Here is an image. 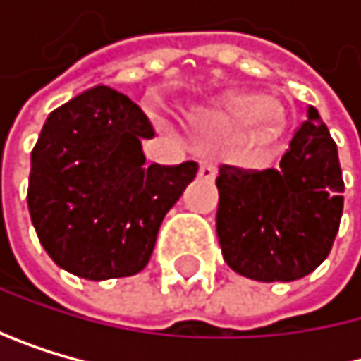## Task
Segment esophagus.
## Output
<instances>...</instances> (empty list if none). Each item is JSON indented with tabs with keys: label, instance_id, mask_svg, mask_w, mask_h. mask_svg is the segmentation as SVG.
<instances>
[{
	"label": "esophagus",
	"instance_id": "1",
	"mask_svg": "<svg viewBox=\"0 0 361 361\" xmlns=\"http://www.w3.org/2000/svg\"><path fill=\"white\" fill-rule=\"evenodd\" d=\"M199 177L207 179V182H212V179L216 177V164L210 162V160H203L201 166H199Z\"/></svg>",
	"mask_w": 361,
	"mask_h": 361
}]
</instances>
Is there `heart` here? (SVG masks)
Returning a JSON list of instances; mask_svg holds the SVG:
<instances>
[{"mask_svg": "<svg viewBox=\"0 0 361 361\" xmlns=\"http://www.w3.org/2000/svg\"><path fill=\"white\" fill-rule=\"evenodd\" d=\"M192 123L219 134H240L253 147L275 142L286 128V110L279 102L259 92H231L192 112Z\"/></svg>", "mask_w": 361, "mask_h": 361, "instance_id": "obj_1", "label": "heart"}]
</instances>
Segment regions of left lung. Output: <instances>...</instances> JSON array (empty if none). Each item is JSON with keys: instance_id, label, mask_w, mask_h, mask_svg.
I'll list each match as a JSON object with an SVG mask.
<instances>
[{"instance_id": "1", "label": "left lung", "mask_w": 361, "mask_h": 361, "mask_svg": "<svg viewBox=\"0 0 361 361\" xmlns=\"http://www.w3.org/2000/svg\"><path fill=\"white\" fill-rule=\"evenodd\" d=\"M216 235L231 271L255 281H295L323 264L342 219L338 147L314 108L277 169L223 164Z\"/></svg>"}]
</instances>
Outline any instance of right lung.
Segmentation results:
<instances>
[{
  "instance_id": "obj_1",
  "label": "right lung",
  "mask_w": 361,
  "mask_h": 361,
  "mask_svg": "<svg viewBox=\"0 0 361 361\" xmlns=\"http://www.w3.org/2000/svg\"><path fill=\"white\" fill-rule=\"evenodd\" d=\"M147 114L108 86L56 108L32 149L27 207L56 264L104 281L140 273L199 164H145Z\"/></svg>"
}]
</instances>
